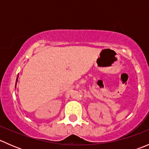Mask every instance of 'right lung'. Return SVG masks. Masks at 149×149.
Segmentation results:
<instances>
[{
    "instance_id": "1",
    "label": "right lung",
    "mask_w": 149,
    "mask_h": 149,
    "mask_svg": "<svg viewBox=\"0 0 149 149\" xmlns=\"http://www.w3.org/2000/svg\"><path fill=\"white\" fill-rule=\"evenodd\" d=\"M18 77H19V75H18V76H17V78H16V83H17V81H18Z\"/></svg>"
}]
</instances>
